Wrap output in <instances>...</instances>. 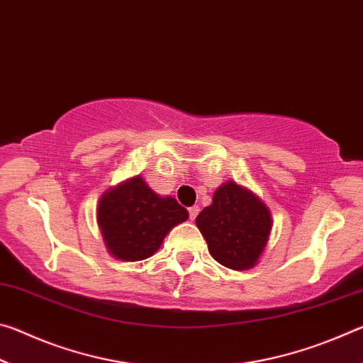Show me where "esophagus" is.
Returning a JSON list of instances; mask_svg holds the SVG:
<instances>
[{
	"label": "esophagus",
	"mask_w": 363,
	"mask_h": 363,
	"mask_svg": "<svg viewBox=\"0 0 363 363\" xmlns=\"http://www.w3.org/2000/svg\"><path fill=\"white\" fill-rule=\"evenodd\" d=\"M199 211H200L199 206H195V205L190 206V208H189V218L194 220V219L196 218V214H199Z\"/></svg>",
	"instance_id": "obj_1"
}]
</instances>
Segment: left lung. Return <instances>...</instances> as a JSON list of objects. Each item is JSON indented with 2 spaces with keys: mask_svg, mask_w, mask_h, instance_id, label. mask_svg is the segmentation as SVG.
<instances>
[{
  "mask_svg": "<svg viewBox=\"0 0 363 363\" xmlns=\"http://www.w3.org/2000/svg\"><path fill=\"white\" fill-rule=\"evenodd\" d=\"M195 223L214 259L233 270L256 266L272 229V218L264 201L233 181L214 192L213 203L196 216Z\"/></svg>",
  "mask_w": 363,
  "mask_h": 363,
  "instance_id": "8db88e82",
  "label": "left lung"
}]
</instances>
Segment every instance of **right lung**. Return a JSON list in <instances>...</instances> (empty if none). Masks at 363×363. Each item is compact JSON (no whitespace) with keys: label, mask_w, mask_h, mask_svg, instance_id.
<instances>
[{"label":"right lung","mask_w":363,"mask_h":363,"mask_svg":"<svg viewBox=\"0 0 363 363\" xmlns=\"http://www.w3.org/2000/svg\"><path fill=\"white\" fill-rule=\"evenodd\" d=\"M189 213L173 196H160L140 176L108 189L97 205V224L108 253L121 261H143Z\"/></svg>","instance_id":"add662e5"}]
</instances>
